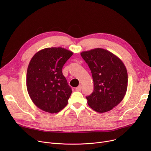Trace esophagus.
<instances>
[{"label":"esophagus","mask_w":151,"mask_h":151,"mask_svg":"<svg viewBox=\"0 0 151 151\" xmlns=\"http://www.w3.org/2000/svg\"><path fill=\"white\" fill-rule=\"evenodd\" d=\"M81 89H82V87H81V86H78V87H77V88H76L75 90H76V91H81Z\"/></svg>","instance_id":"obj_1"}]
</instances>
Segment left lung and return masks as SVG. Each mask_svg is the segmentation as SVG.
Wrapping results in <instances>:
<instances>
[{"label": "left lung", "mask_w": 151, "mask_h": 151, "mask_svg": "<svg viewBox=\"0 0 151 151\" xmlns=\"http://www.w3.org/2000/svg\"><path fill=\"white\" fill-rule=\"evenodd\" d=\"M81 55L93 81V91L86 97L88 105L98 113L109 111L125 97L128 85L126 67L116 55L102 48L83 51Z\"/></svg>", "instance_id": "8db88e82"}]
</instances>
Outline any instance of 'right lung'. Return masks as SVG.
<instances>
[{
	"instance_id": "add662e5",
	"label": "right lung",
	"mask_w": 151,
	"mask_h": 151,
	"mask_svg": "<svg viewBox=\"0 0 151 151\" xmlns=\"http://www.w3.org/2000/svg\"><path fill=\"white\" fill-rule=\"evenodd\" d=\"M73 52L63 47H47L37 52L27 68L26 86L29 97L40 109L57 113L67 104L71 89L62 69Z\"/></svg>"
}]
</instances>
